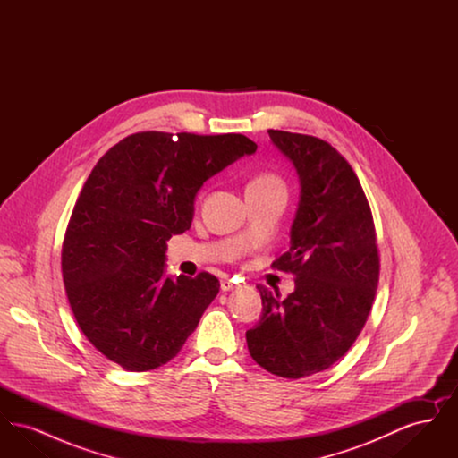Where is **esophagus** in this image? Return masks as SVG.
<instances>
[{
    "label": "esophagus",
    "instance_id": "34e87169",
    "mask_svg": "<svg viewBox=\"0 0 458 458\" xmlns=\"http://www.w3.org/2000/svg\"><path fill=\"white\" fill-rule=\"evenodd\" d=\"M219 286H221V290H223V292H230V290L237 288V284H235L233 280H230V278H221Z\"/></svg>",
    "mask_w": 458,
    "mask_h": 458
}]
</instances>
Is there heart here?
I'll list each match as a JSON object with an SVG mask.
<instances>
[{"label": "heart", "instance_id": "1", "mask_svg": "<svg viewBox=\"0 0 458 458\" xmlns=\"http://www.w3.org/2000/svg\"><path fill=\"white\" fill-rule=\"evenodd\" d=\"M266 189H284L282 178H278L276 174H266V172L254 174L249 180L245 191H266Z\"/></svg>", "mask_w": 458, "mask_h": 458}]
</instances>
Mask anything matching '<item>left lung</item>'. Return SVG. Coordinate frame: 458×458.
Wrapping results in <instances>:
<instances>
[{
  "mask_svg": "<svg viewBox=\"0 0 458 458\" xmlns=\"http://www.w3.org/2000/svg\"><path fill=\"white\" fill-rule=\"evenodd\" d=\"M267 133L301 182L290 249L273 262L295 276V290L282 299L258 284L261 321L245 336L261 368L299 379L333 366L357 340L379 282V252L369 202L347 159L312 135Z\"/></svg>",
  "mask_w": 458,
  "mask_h": 458,
  "instance_id": "8db88e82",
  "label": "left lung"
}]
</instances>
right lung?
<instances>
[{
  "label": "right lung",
  "mask_w": 458,
  "mask_h": 458,
  "mask_svg": "<svg viewBox=\"0 0 458 458\" xmlns=\"http://www.w3.org/2000/svg\"><path fill=\"white\" fill-rule=\"evenodd\" d=\"M256 142L242 133L139 131L89 174L66 226L62 273L77 325L111 362H170L218 295L216 276H165L166 242L191 228L208 178Z\"/></svg>",
  "instance_id": "add662e5"
}]
</instances>
